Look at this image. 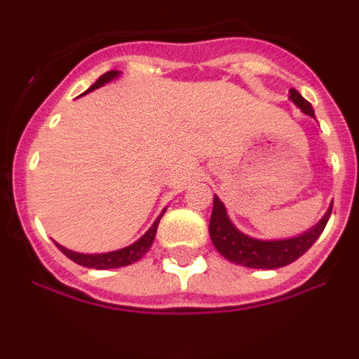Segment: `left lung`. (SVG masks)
Listing matches in <instances>:
<instances>
[{
    "label": "left lung",
    "instance_id": "8db88e82",
    "mask_svg": "<svg viewBox=\"0 0 359 359\" xmlns=\"http://www.w3.org/2000/svg\"><path fill=\"white\" fill-rule=\"evenodd\" d=\"M290 98L306 115L315 116V111H313L311 104L297 90L290 91ZM331 210L332 207L329 208L327 214L323 215V219L315 228H311L309 231H306L302 236L282 241H257L241 233L230 223L223 203L219 201V198L215 196L208 231H210L212 243L217 248V252L224 259H228V261L236 262V264L248 266V268L275 269L294 262L298 257H302L315 244V241L318 239L325 224H327Z\"/></svg>",
    "mask_w": 359,
    "mask_h": 359
}]
</instances>
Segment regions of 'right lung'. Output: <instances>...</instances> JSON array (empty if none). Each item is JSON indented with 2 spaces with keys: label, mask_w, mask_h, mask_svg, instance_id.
Masks as SVG:
<instances>
[{
  "label": "right lung",
  "mask_w": 359,
  "mask_h": 359,
  "mask_svg": "<svg viewBox=\"0 0 359 359\" xmlns=\"http://www.w3.org/2000/svg\"><path fill=\"white\" fill-rule=\"evenodd\" d=\"M118 75L116 69H111V72H106L102 77H98V81L91 86L90 90L86 91V93H90V91L97 90L100 86H104L106 82H109L111 79H115ZM163 215V214H161ZM160 217L154 221L151 228L147 230L145 236H142L140 239L133 243L131 246L128 248H122V250H116V252H109V253H100V255H84V253H77V252H72V250H66L65 246H59L57 244V248L61 250L68 259H72L73 262H77V264L86 266V268H95V269H109V268H120V266H128L133 264V262L140 261L142 257L149 252L151 248L152 241H154V236H156V228L158 223H160Z\"/></svg>",
  "instance_id": "1"
}]
</instances>
